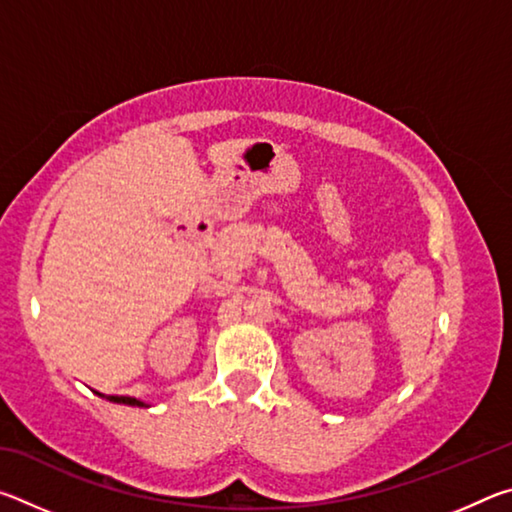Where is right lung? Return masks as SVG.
Here are the masks:
<instances>
[{
  "label": "right lung",
  "mask_w": 512,
  "mask_h": 512,
  "mask_svg": "<svg viewBox=\"0 0 512 512\" xmlns=\"http://www.w3.org/2000/svg\"><path fill=\"white\" fill-rule=\"evenodd\" d=\"M99 397H106L108 402H115V404H126V406H146V409H149L151 404H146V402H142V400H137V397H121V395H101V393H97Z\"/></svg>",
  "instance_id": "obj_1"
}]
</instances>
